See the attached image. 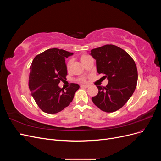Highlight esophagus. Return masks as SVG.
<instances>
[{"instance_id": "esophagus-1", "label": "esophagus", "mask_w": 161, "mask_h": 161, "mask_svg": "<svg viewBox=\"0 0 161 161\" xmlns=\"http://www.w3.org/2000/svg\"><path fill=\"white\" fill-rule=\"evenodd\" d=\"M80 87H81V88H88V87H89V85H80Z\"/></svg>"}]
</instances>
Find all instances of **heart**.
Returning <instances> with one entry per match:
<instances>
[{
    "instance_id": "heart-1",
    "label": "heart",
    "mask_w": 161,
    "mask_h": 161,
    "mask_svg": "<svg viewBox=\"0 0 161 161\" xmlns=\"http://www.w3.org/2000/svg\"><path fill=\"white\" fill-rule=\"evenodd\" d=\"M89 58H90V56H88V55H85V54L82 55V56H80V61L82 62V64H83V62H85V61L87 59H88ZM71 63H72V60H69V61L67 62L66 65V69H67V70H69L70 67V65H71ZM82 81H85V79H82Z\"/></svg>"
}]
</instances>
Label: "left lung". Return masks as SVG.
<instances>
[{
	"mask_svg": "<svg viewBox=\"0 0 161 161\" xmlns=\"http://www.w3.org/2000/svg\"><path fill=\"white\" fill-rule=\"evenodd\" d=\"M96 60L99 74L108 78L105 86L96 85L99 92L92 97L93 103L103 111L111 113L126 103L137 85L138 70L135 62L121 48L107 44L91 50Z\"/></svg>",
	"mask_w": 161,
	"mask_h": 161,
	"instance_id": "1",
	"label": "left lung"
}]
</instances>
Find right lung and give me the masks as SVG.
Listing matches in <instances>:
<instances>
[{
	"label": "right lung",
	"instance_id": "obj_1",
	"mask_svg": "<svg viewBox=\"0 0 161 161\" xmlns=\"http://www.w3.org/2000/svg\"><path fill=\"white\" fill-rule=\"evenodd\" d=\"M73 53L58 48L48 49L37 55L30 66L29 88L36 103L43 112L57 114L69 106L79 85L71 83L65 89L60 81L66 80L65 58Z\"/></svg>",
	"mask_w": 161,
	"mask_h": 161
}]
</instances>
